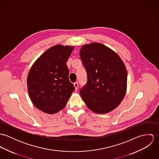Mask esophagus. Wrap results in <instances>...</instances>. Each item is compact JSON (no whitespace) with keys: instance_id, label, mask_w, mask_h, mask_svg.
Returning <instances> with one entry per match:
<instances>
[{"instance_id":"esophagus-1","label":"esophagus","mask_w":159,"mask_h":159,"mask_svg":"<svg viewBox=\"0 0 159 159\" xmlns=\"http://www.w3.org/2000/svg\"><path fill=\"white\" fill-rule=\"evenodd\" d=\"M73 84H74V86H75V91H78V83L77 82H76V83H75Z\"/></svg>"}]
</instances>
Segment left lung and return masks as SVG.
<instances>
[{
    "mask_svg": "<svg viewBox=\"0 0 159 159\" xmlns=\"http://www.w3.org/2000/svg\"><path fill=\"white\" fill-rule=\"evenodd\" d=\"M80 57L88 81L80 93L89 110L97 114L109 113L125 97L127 73L125 66L112 49L100 43L83 46Z\"/></svg>",
    "mask_w": 159,
    "mask_h": 159,
    "instance_id": "1",
    "label": "left lung"
}]
</instances>
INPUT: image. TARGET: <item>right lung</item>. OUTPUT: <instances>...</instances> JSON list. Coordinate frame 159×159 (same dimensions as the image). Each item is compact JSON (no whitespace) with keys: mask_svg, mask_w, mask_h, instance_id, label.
<instances>
[{"mask_svg":"<svg viewBox=\"0 0 159 159\" xmlns=\"http://www.w3.org/2000/svg\"><path fill=\"white\" fill-rule=\"evenodd\" d=\"M73 46H54L34 62L28 74L27 88L33 104L46 113L54 114L66 105L74 85L66 64Z\"/></svg>","mask_w":159,"mask_h":159,"instance_id":"right-lung-1","label":"right lung"}]
</instances>
